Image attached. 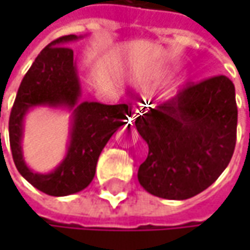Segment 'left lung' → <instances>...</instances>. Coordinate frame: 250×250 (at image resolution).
<instances>
[{
  "instance_id": "8db88e82",
  "label": "left lung",
  "mask_w": 250,
  "mask_h": 250,
  "mask_svg": "<svg viewBox=\"0 0 250 250\" xmlns=\"http://www.w3.org/2000/svg\"><path fill=\"white\" fill-rule=\"evenodd\" d=\"M134 125L149 146L137 172L140 185L161 198H191L208 188L233 156L234 85L225 75L188 83L174 98L145 107Z\"/></svg>"
}]
</instances>
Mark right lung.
<instances>
[{
  "mask_svg": "<svg viewBox=\"0 0 250 250\" xmlns=\"http://www.w3.org/2000/svg\"><path fill=\"white\" fill-rule=\"evenodd\" d=\"M78 39L81 37L75 34L62 36L39 53L20 83L8 123L11 153L19 172L34 188L53 197L75 194L91 184L101 150L131 114L130 104L107 105L81 101L74 50L66 46ZM34 106H66L74 110L67 156L49 174L33 173L22 159V123L28 110Z\"/></svg>",
  "mask_w": 250,
  "mask_h": 250,
  "instance_id": "obj_1",
  "label": "right lung"
}]
</instances>
